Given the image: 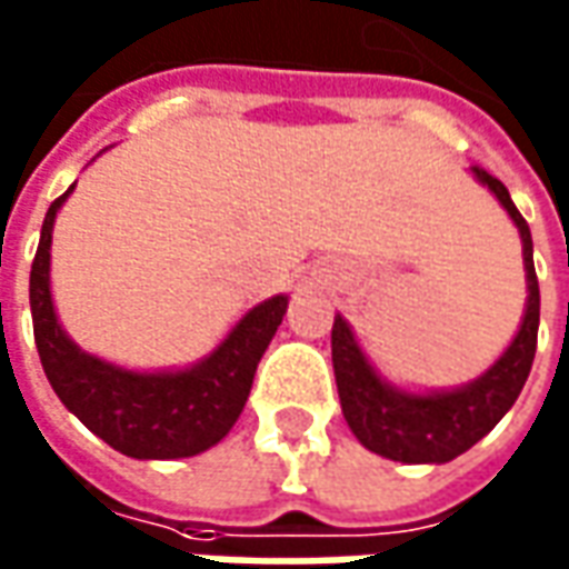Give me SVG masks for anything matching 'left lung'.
I'll return each instance as SVG.
<instances>
[{
    "instance_id": "obj_1",
    "label": "left lung",
    "mask_w": 569,
    "mask_h": 569,
    "mask_svg": "<svg viewBox=\"0 0 569 569\" xmlns=\"http://www.w3.org/2000/svg\"><path fill=\"white\" fill-rule=\"evenodd\" d=\"M482 187L496 192L501 208L511 214L523 242V268H527V315L496 365L458 389L442 392H401L396 386L377 377L346 317L333 320V370L336 389L342 401V415L349 420L358 442L401 463H446L473 448L511 411L529 377L536 358V336H539V280L532 268V236L523 214L511 202L505 183L482 168H470Z\"/></svg>"
}]
</instances>
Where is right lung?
<instances>
[{"label": "right lung", "instance_id": "1", "mask_svg": "<svg viewBox=\"0 0 569 569\" xmlns=\"http://www.w3.org/2000/svg\"><path fill=\"white\" fill-rule=\"evenodd\" d=\"M73 187L49 204L30 268V315L42 370L61 405L102 442L139 461L192 458L218 446L242 415L254 370L283 323L286 296L254 305L218 349L187 370L139 373L87 355L61 330L49 292V246L58 208Z\"/></svg>", "mask_w": 569, "mask_h": 569}]
</instances>
